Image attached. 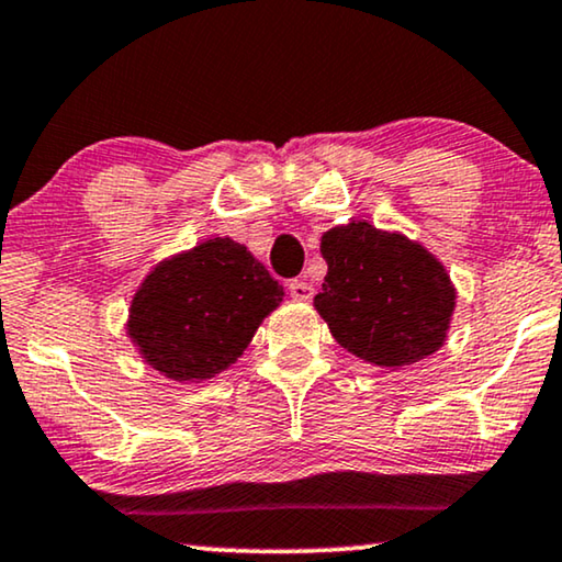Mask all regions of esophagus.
Instances as JSON below:
<instances>
[{
    "label": "esophagus",
    "mask_w": 562,
    "mask_h": 562,
    "mask_svg": "<svg viewBox=\"0 0 562 562\" xmlns=\"http://www.w3.org/2000/svg\"><path fill=\"white\" fill-rule=\"evenodd\" d=\"M289 294L294 296L296 302H310V299L314 296V289H312V283H306V281H291Z\"/></svg>",
    "instance_id": "obj_1"
}]
</instances>
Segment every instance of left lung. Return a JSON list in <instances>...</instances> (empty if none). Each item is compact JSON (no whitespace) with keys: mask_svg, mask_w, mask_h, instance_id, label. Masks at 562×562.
<instances>
[{"mask_svg":"<svg viewBox=\"0 0 562 562\" xmlns=\"http://www.w3.org/2000/svg\"><path fill=\"white\" fill-rule=\"evenodd\" d=\"M327 276L314 310L345 350L381 368H404L442 348L456 286L425 245L348 222L322 235Z\"/></svg>","mask_w":562,"mask_h":562,"instance_id":"8db88e82","label":"left lung"}]
</instances>
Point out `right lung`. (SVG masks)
<instances>
[{"label":"right lung","instance_id":"obj_1","mask_svg":"<svg viewBox=\"0 0 562 562\" xmlns=\"http://www.w3.org/2000/svg\"><path fill=\"white\" fill-rule=\"evenodd\" d=\"M283 286L229 237L160 260L130 302L127 335L171 381H204L235 363Z\"/></svg>","mask_w":562,"mask_h":562}]
</instances>
